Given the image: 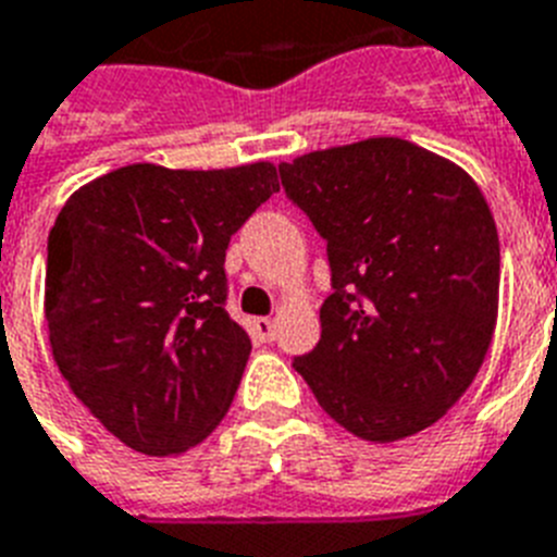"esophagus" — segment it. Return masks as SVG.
<instances>
[{
	"label": "esophagus",
	"instance_id": "esophagus-1",
	"mask_svg": "<svg viewBox=\"0 0 557 557\" xmlns=\"http://www.w3.org/2000/svg\"><path fill=\"white\" fill-rule=\"evenodd\" d=\"M252 335L259 338V342H273V321L270 319H252Z\"/></svg>",
	"mask_w": 557,
	"mask_h": 557
}]
</instances>
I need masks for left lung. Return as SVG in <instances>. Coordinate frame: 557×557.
Segmentation results:
<instances>
[{"label": "left lung", "instance_id": "left-lung-1", "mask_svg": "<svg viewBox=\"0 0 557 557\" xmlns=\"http://www.w3.org/2000/svg\"><path fill=\"white\" fill-rule=\"evenodd\" d=\"M278 173L327 242L333 284L319 344L293 367L347 433L379 444L421 433L467 393L493 342L500 247L484 193L393 136Z\"/></svg>", "mask_w": 557, "mask_h": 557}]
</instances>
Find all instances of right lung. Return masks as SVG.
Here are the masks:
<instances>
[{"instance_id": "obj_1", "label": "right lung", "mask_w": 557, "mask_h": 557, "mask_svg": "<svg viewBox=\"0 0 557 557\" xmlns=\"http://www.w3.org/2000/svg\"><path fill=\"white\" fill-rule=\"evenodd\" d=\"M278 190L270 162L127 164L67 199L48 236L45 319L73 395L136 453L213 433L250 335L230 319V236Z\"/></svg>"}]
</instances>
